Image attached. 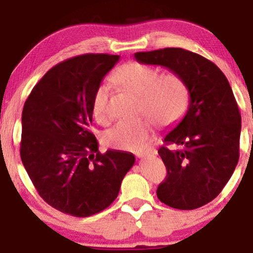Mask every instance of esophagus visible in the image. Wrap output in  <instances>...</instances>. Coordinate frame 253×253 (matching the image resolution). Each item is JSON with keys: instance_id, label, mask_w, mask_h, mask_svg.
<instances>
[{"instance_id": "34e87169", "label": "esophagus", "mask_w": 253, "mask_h": 253, "mask_svg": "<svg viewBox=\"0 0 253 253\" xmlns=\"http://www.w3.org/2000/svg\"><path fill=\"white\" fill-rule=\"evenodd\" d=\"M156 153H157V151L155 149H150V150L143 151V152H138L136 153V157H138V158H145V157L153 156V155H156Z\"/></svg>"}]
</instances>
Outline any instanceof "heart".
Masks as SVG:
<instances>
[{
	"label": "heart",
	"mask_w": 253,
	"mask_h": 253,
	"mask_svg": "<svg viewBox=\"0 0 253 253\" xmlns=\"http://www.w3.org/2000/svg\"><path fill=\"white\" fill-rule=\"evenodd\" d=\"M112 82L139 96L140 113L135 120L119 121L104 133V140L114 149L138 152L149 146L155 132V121L170 126L185 114L189 104L187 84L175 72L159 74L152 66L130 62L112 75ZM108 86L98 85L91 100V112L98 123L108 119Z\"/></svg>",
	"instance_id": "obj_1"
}]
</instances>
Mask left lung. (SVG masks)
Here are the masks:
<instances>
[{"mask_svg":"<svg viewBox=\"0 0 253 253\" xmlns=\"http://www.w3.org/2000/svg\"><path fill=\"white\" fill-rule=\"evenodd\" d=\"M134 57L181 76L190 97L187 114L158 150L168 173L157 196L176 210L202 207L221 193L239 159L242 117L231 85L215 64L183 48L136 52Z\"/></svg>","mask_w":253,"mask_h":253,"instance_id":"left-lung-1","label":"left lung"}]
</instances>
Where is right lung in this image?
Segmentation results:
<instances>
[{
  "instance_id": "1",
  "label": "right lung",
  "mask_w": 253,
  "mask_h": 253,
  "mask_svg": "<svg viewBox=\"0 0 253 253\" xmlns=\"http://www.w3.org/2000/svg\"><path fill=\"white\" fill-rule=\"evenodd\" d=\"M119 58L89 53L64 60L43 75L25 102L22 164L43 201L69 215L106 210L135 162L125 151L101 153L90 130L92 95Z\"/></svg>"
}]
</instances>
